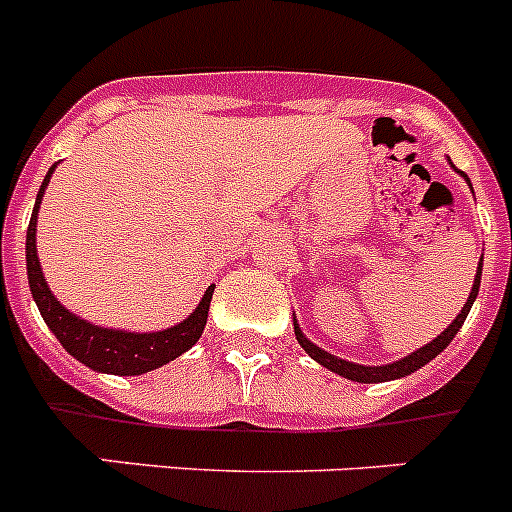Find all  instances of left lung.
<instances>
[{
    "label": "left lung",
    "instance_id": "8db88e82",
    "mask_svg": "<svg viewBox=\"0 0 512 512\" xmlns=\"http://www.w3.org/2000/svg\"><path fill=\"white\" fill-rule=\"evenodd\" d=\"M467 182H469V179H467ZM479 279H482V264L477 266V277H474V284H472V292H469L467 305L461 307V312H459V315H456L454 323H451L449 328L443 330L441 336L433 338L431 343H425V346H420L418 351H413V354L405 356V359H400V361H392V364L364 366V364H354V361L338 359V356L328 354V351H323V348L315 346V343H312V341H307L305 333H302L300 325H297V320H295V336H297V341H300V346L305 348L307 354H310L312 359L318 361V364H323L325 369H330V372L341 374V377L351 379V382L377 384V382H390V379L408 377V374L418 372L420 366H425L431 359H436V356L441 354L443 348H446L451 341H454V336H456V333H459V328H461V325H464V320H467L469 310H472L474 300H477Z\"/></svg>",
    "mask_w": 512,
    "mask_h": 512
}]
</instances>
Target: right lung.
Returning <instances> with one entry per match:
<instances>
[{
    "mask_svg": "<svg viewBox=\"0 0 512 512\" xmlns=\"http://www.w3.org/2000/svg\"><path fill=\"white\" fill-rule=\"evenodd\" d=\"M56 166L48 169L40 192L35 197L33 217L27 225V241H25V256H27V282H30V292L33 300L38 302V310L43 315L45 325L53 330V336L61 341V346L74 356L76 361L87 364L94 372L117 374V377H135V374H146L151 369L169 364L176 356H182L187 348L200 341L202 330L207 323V312H210L212 292L215 284H210L202 297V302L194 307V312L187 320H182L174 328L156 330V333H128V330H112L102 328V325H92L89 320H81L71 310L61 305L48 289L38 261V246H35V230H38V207L43 200L45 187L51 182V174Z\"/></svg>",
    "mask_w": 512,
    "mask_h": 512,
    "instance_id": "add662e5",
    "label": "right lung"
}]
</instances>
